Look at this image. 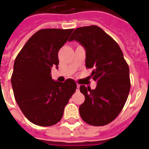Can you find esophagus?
Masks as SVG:
<instances>
[{
	"label": "esophagus",
	"mask_w": 149,
	"mask_h": 149,
	"mask_svg": "<svg viewBox=\"0 0 149 149\" xmlns=\"http://www.w3.org/2000/svg\"><path fill=\"white\" fill-rule=\"evenodd\" d=\"M79 88H80V85L77 84V91H79Z\"/></svg>",
	"instance_id": "esophagus-1"
}]
</instances>
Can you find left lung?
I'll list each match as a JSON object with an SVG mask.
<instances>
[{"label": "left lung", "mask_w": 149, "mask_h": 149, "mask_svg": "<svg viewBox=\"0 0 149 149\" xmlns=\"http://www.w3.org/2000/svg\"><path fill=\"white\" fill-rule=\"evenodd\" d=\"M69 41L85 49V66L93 68L91 77L95 89L80 86L85 100L79 107L81 118L93 126L109 124L121 112L130 91L129 68L121 49L112 37L97 25L77 28Z\"/></svg>", "instance_id": "obj_1"}]
</instances>
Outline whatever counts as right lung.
Returning a JSON list of instances; mask_svg holds the SVG:
<instances>
[{
    "label": "right lung",
    "mask_w": 149,
    "mask_h": 149,
    "mask_svg": "<svg viewBox=\"0 0 149 149\" xmlns=\"http://www.w3.org/2000/svg\"><path fill=\"white\" fill-rule=\"evenodd\" d=\"M73 29H45L28 40L16 57L11 77L15 100L25 117L34 125L52 126L77 89L72 79L62 83L52 79V66L58 68V52Z\"/></svg>",
    "instance_id": "add662e5"
}]
</instances>
